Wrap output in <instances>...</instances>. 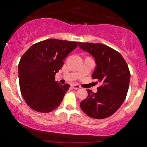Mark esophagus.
Segmentation results:
<instances>
[{
    "label": "esophagus",
    "mask_w": 147,
    "mask_h": 147,
    "mask_svg": "<svg viewBox=\"0 0 147 147\" xmlns=\"http://www.w3.org/2000/svg\"><path fill=\"white\" fill-rule=\"evenodd\" d=\"M71 86H72V88H73L74 89H76V90L81 88V86H80L79 85H78V84H73Z\"/></svg>",
    "instance_id": "obj_1"
}]
</instances>
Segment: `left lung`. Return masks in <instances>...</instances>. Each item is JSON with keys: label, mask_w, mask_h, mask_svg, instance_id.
I'll return each instance as SVG.
<instances>
[{"label": "left lung", "mask_w": 147, "mask_h": 147, "mask_svg": "<svg viewBox=\"0 0 147 147\" xmlns=\"http://www.w3.org/2000/svg\"><path fill=\"white\" fill-rule=\"evenodd\" d=\"M78 47L94 57L96 68L92 78L100 83L97 93L87 90L88 97L81 102L80 107L89 117L106 118L125 101L129 89V68L122 56L110 47L88 42H79Z\"/></svg>", "instance_id": "obj_1"}]
</instances>
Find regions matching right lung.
<instances>
[{"label":"right lung","instance_id":"obj_1","mask_svg":"<svg viewBox=\"0 0 147 147\" xmlns=\"http://www.w3.org/2000/svg\"><path fill=\"white\" fill-rule=\"evenodd\" d=\"M77 46V42L49 39L33 45L21 57L20 88L32 110L49 113L60 105L70 85L59 84L55 75L63 66V60Z\"/></svg>","mask_w":147,"mask_h":147}]
</instances>
